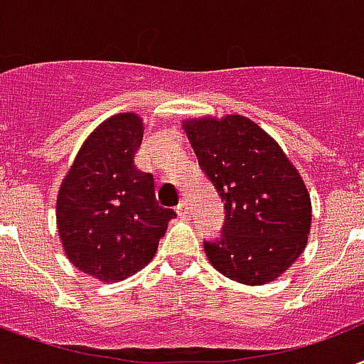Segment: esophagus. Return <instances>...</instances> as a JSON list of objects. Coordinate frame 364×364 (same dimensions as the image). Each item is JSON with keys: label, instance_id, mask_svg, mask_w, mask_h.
Wrapping results in <instances>:
<instances>
[{"label": "esophagus", "instance_id": "esophagus-1", "mask_svg": "<svg viewBox=\"0 0 364 364\" xmlns=\"http://www.w3.org/2000/svg\"><path fill=\"white\" fill-rule=\"evenodd\" d=\"M176 214H178L180 218H186V216L190 214V208H188V201H186V199H182V201L178 203V207H176Z\"/></svg>", "mask_w": 364, "mask_h": 364}]
</instances>
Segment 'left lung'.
Wrapping results in <instances>:
<instances>
[{
    "label": "left lung",
    "mask_w": 364,
    "mask_h": 364,
    "mask_svg": "<svg viewBox=\"0 0 364 364\" xmlns=\"http://www.w3.org/2000/svg\"><path fill=\"white\" fill-rule=\"evenodd\" d=\"M182 129L226 208L220 241H205L208 262L237 283H272L302 255L311 230V199L298 168L245 115L190 117Z\"/></svg>",
    "instance_id": "obj_1"
}]
</instances>
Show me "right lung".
I'll return each instance as SVG.
<instances>
[{
	"label": "right lung",
	"mask_w": 364,
	"mask_h": 364,
	"mask_svg": "<svg viewBox=\"0 0 364 364\" xmlns=\"http://www.w3.org/2000/svg\"><path fill=\"white\" fill-rule=\"evenodd\" d=\"M142 136L138 114L102 121L56 196V228L68 260L102 283L123 281L151 262L176 216L173 208L159 207L154 176L134 165Z\"/></svg>",
	"instance_id": "right-lung-1"
}]
</instances>
